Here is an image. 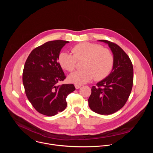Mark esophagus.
<instances>
[{
    "label": "esophagus",
    "instance_id": "34e87169",
    "mask_svg": "<svg viewBox=\"0 0 153 153\" xmlns=\"http://www.w3.org/2000/svg\"><path fill=\"white\" fill-rule=\"evenodd\" d=\"M74 86H75L76 89H79V88H80V87L82 86V85H79V84H75Z\"/></svg>",
    "mask_w": 153,
    "mask_h": 153
}]
</instances>
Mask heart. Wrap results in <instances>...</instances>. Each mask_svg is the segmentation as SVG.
I'll return each mask as SVG.
<instances>
[{
	"mask_svg": "<svg viewBox=\"0 0 153 153\" xmlns=\"http://www.w3.org/2000/svg\"><path fill=\"white\" fill-rule=\"evenodd\" d=\"M71 53L62 52L58 61L62 68L69 72L73 71L77 61L83 60L81 70L71 74L68 79L76 84H82L93 79L101 80L111 72L114 66V56L108 48L90 42H82L74 46Z\"/></svg>",
	"mask_w": 153,
	"mask_h": 153,
	"instance_id": "b5f03b06",
	"label": "heart"
}]
</instances>
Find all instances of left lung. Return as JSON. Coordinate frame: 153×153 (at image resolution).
Listing matches in <instances>:
<instances>
[{"mask_svg": "<svg viewBox=\"0 0 153 153\" xmlns=\"http://www.w3.org/2000/svg\"><path fill=\"white\" fill-rule=\"evenodd\" d=\"M108 44L114 55V66L107 77L91 88L88 99L91 110L102 115L111 114L126 103L133 85V67L127 54L116 43L100 40Z\"/></svg>", "mask_w": 153, "mask_h": 153, "instance_id": "obj_1", "label": "left lung"}]
</instances>
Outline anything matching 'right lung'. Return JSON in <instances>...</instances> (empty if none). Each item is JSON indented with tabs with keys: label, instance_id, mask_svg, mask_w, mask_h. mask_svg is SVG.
Returning a JSON list of instances; mask_svg holds the SVG:
<instances>
[{
	"label": "right lung",
	"instance_id": "obj_1",
	"mask_svg": "<svg viewBox=\"0 0 153 153\" xmlns=\"http://www.w3.org/2000/svg\"><path fill=\"white\" fill-rule=\"evenodd\" d=\"M65 40L47 42L34 48L28 56L23 70L26 96L39 113L53 116L67 107L66 98L76 88L73 84L58 83L66 78L59 62Z\"/></svg>",
	"mask_w": 153,
	"mask_h": 153
}]
</instances>
